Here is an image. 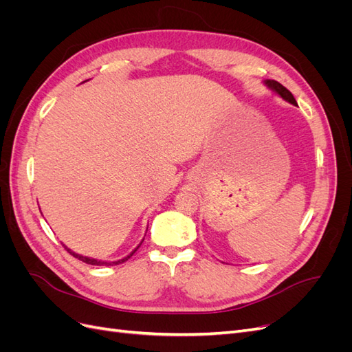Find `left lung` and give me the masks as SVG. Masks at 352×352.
<instances>
[{"label": "left lung", "instance_id": "left-lung-1", "mask_svg": "<svg viewBox=\"0 0 352 352\" xmlns=\"http://www.w3.org/2000/svg\"><path fill=\"white\" fill-rule=\"evenodd\" d=\"M264 83L267 85V87H269L273 92L280 95V97H282L285 101L296 105V101H295V98H294V95H292L289 91H287V89L283 87V85H280L279 82H276V80H265Z\"/></svg>", "mask_w": 352, "mask_h": 352}]
</instances>
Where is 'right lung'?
Segmentation results:
<instances>
[{
	"label": "right lung",
	"mask_w": 352,
	"mask_h": 352,
	"mask_svg": "<svg viewBox=\"0 0 352 352\" xmlns=\"http://www.w3.org/2000/svg\"><path fill=\"white\" fill-rule=\"evenodd\" d=\"M72 255H73V257H76L78 260H80V261H83V263H87V264H92V265H114V264H119V263H124L127 258H131L132 257V255L135 254V251L138 250V248H140V247H138L135 251H132L129 255H127V257H124L123 260H119V261H113V263H107V261H98V260H94V258H88V257H83V255H79V254H76V252H73V251H70L67 247H65Z\"/></svg>",
	"instance_id": "right-lung-1"
}]
</instances>
